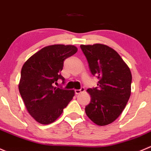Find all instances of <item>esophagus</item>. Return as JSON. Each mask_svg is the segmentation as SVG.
Returning a JSON list of instances; mask_svg holds the SVG:
<instances>
[{
	"label": "esophagus",
	"mask_w": 151,
	"mask_h": 151,
	"mask_svg": "<svg viewBox=\"0 0 151 151\" xmlns=\"http://www.w3.org/2000/svg\"><path fill=\"white\" fill-rule=\"evenodd\" d=\"M85 91L84 88H83V87H82V88H81L80 89H75V93H76V94H79L80 93L83 92V91Z\"/></svg>",
	"instance_id": "obj_1"
}]
</instances>
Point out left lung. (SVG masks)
Returning a JSON list of instances; mask_svg holds the SVG:
<instances>
[{"label":"left lung","instance_id":"8db88e82","mask_svg":"<svg viewBox=\"0 0 151 151\" xmlns=\"http://www.w3.org/2000/svg\"><path fill=\"white\" fill-rule=\"evenodd\" d=\"M81 49L91 74L99 78L97 87L87 89L91 99L85 112L94 124L106 126L120 116L129 99L131 71L120 55L106 45H81Z\"/></svg>","mask_w":151,"mask_h":151}]
</instances>
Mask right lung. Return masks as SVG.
I'll use <instances>...</instances> for the list:
<instances>
[{
    "label": "right lung",
    "instance_id": "1",
    "mask_svg": "<svg viewBox=\"0 0 151 151\" xmlns=\"http://www.w3.org/2000/svg\"><path fill=\"white\" fill-rule=\"evenodd\" d=\"M73 45L46 46L24 63L21 70L19 90L30 116L41 124H52L63 113L75 95L74 90L54 86L65 78L60 72L65 59L77 52Z\"/></svg>",
    "mask_w": 151,
    "mask_h": 151
}]
</instances>
